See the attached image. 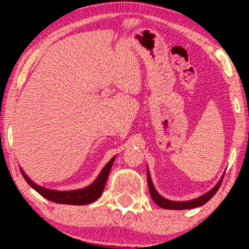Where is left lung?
I'll use <instances>...</instances> for the list:
<instances>
[{"label": "left lung", "instance_id": "left-lung-1", "mask_svg": "<svg viewBox=\"0 0 249 249\" xmlns=\"http://www.w3.org/2000/svg\"><path fill=\"white\" fill-rule=\"evenodd\" d=\"M115 158L116 157H113V158L105 165L101 174L98 176V178H97L90 186L75 191H56L39 186V185H37L35 181H33V180L25 174V172L22 168H19V170H21V173L25 179V181H27L36 192H38L42 196H44L45 199L50 200V201L57 202V204L87 205L96 201V200L102 196L103 190H104L105 186V182H107L108 172H110L111 167H112Z\"/></svg>", "mask_w": 249, "mask_h": 249}]
</instances>
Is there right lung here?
<instances>
[{"label": "right lung", "mask_w": 249, "mask_h": 249, "mask_svg": "<svg viewBox=\"0 0 249 249\" xmlns=\"http://www.w3.org/2000/svg\"><path fill=\"white\" fill-rule=\"evenodd\" d=\"M222 180V179H221ZM221 180L216 184V186H214L212 190L208 191L207 193H205L204 196H199V198L194 199V200H190V201H184V202H177V201H171V200H167L162 196L156 191L154 188L153 184H152V180L150 178V174H148L147 171V181H148V190H150V194L152 196L153 201L156 202L157 205L162 208H166V210H185V208H194V207H198L201 206V205L206 204V202L210 200L212 196L215 194L216 191L219 190L220 184H221Z\"/></svg>", "instance_id": "1"}]
</instances>
